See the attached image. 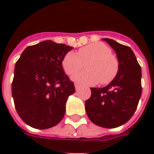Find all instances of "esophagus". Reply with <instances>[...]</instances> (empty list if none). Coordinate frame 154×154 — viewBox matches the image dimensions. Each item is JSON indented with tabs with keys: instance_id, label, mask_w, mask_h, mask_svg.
Here are the masks:
<instances>
[{
	"instance_id": "34e87169",
	"label": "esophagus",
	"mask_w": 154,
	"mask_h": 154,
	"mask_svg": "<svg viewBox=\"0 0 154 154\" xmlns=\"http://www.w3.org/2000/svg\"><path fill=\"white\" fill-rule=\"evenodd\" d=\"M74 86H75V89H76V91H78V90H79V89H80L81 86H80V85H79V84L75 83V85H74Z\"/></svg>"
}]
</instances>
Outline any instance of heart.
I'll list each match as a JSON object with an SVG mask.
<instances>
[{"mask_svg": "<svg viewBox=\"0 0 154 154\" xmlns=\"http://www.w3.org/2000/svg\"><path fill=\"white\" fill-rule=\"evenodd\" d=\"M88 61L87 71L74 74L72 80L85 85H95L99 82L102 85L110 83L119 72V62L107 45L94 43L81 48L77 54L70 51L64 56L62 65L65 72L72 75Z\"/></svg>", "mask_w": 154, "mask_h": 154, "instance_id": "1", "label": "heart"}]
</instances>
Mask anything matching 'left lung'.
Instances as JSON below:
<instances>
[{
	"instance_id": "8db88e82",
	"label": "left lung",
	"mask_w": 154,
	"mask_h": 154,
	"mask_svg": "<svg viewBox=\"0 0 154 154\" xmlns=\"http://www.w3.org/2000/svg\"><path fill=\"white\" fill-rule=\"evenodd\" d=\"M116 52L119 72L110 84L91 87V96L85 102L86 112L92 123L103 128L125 124L135 112L142 94L141 67L132 49L110 38H102Z\"/></svg>"
}]
</instances>
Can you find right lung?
I'll use <instances>...</instances> for the list:
<instances>
[{
    "mask_svg": "<svg viewBox=\"0 0 154 154\" xmlns=\"http://www.w3.org/2000/svg\"><path fill=\"white\" fill-rule=\"evenodd\" d=\"M73 48L45 40L23 51L16 62L12 97L22 120L33 128L45 129L63 118L68 97L75 92L62 62Z\"/></svg>",
    "mask_w": 154,
    "mask_h": 154,
    "instance_id": "right-lung-1",
    "label": "right lung"
}]
</instances>
